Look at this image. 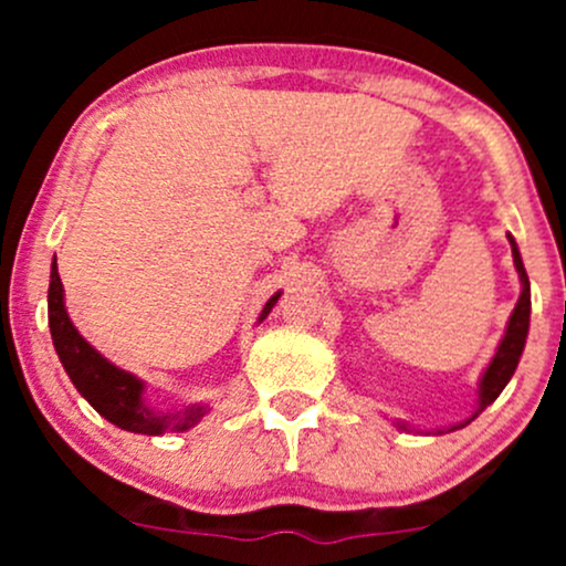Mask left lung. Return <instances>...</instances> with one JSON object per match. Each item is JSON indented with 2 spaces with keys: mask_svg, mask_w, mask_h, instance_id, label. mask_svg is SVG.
<instances>
[{
  "mask_svg": "<svg viewBox=\"0 0 566 566\" xmlns=\"http://www.w3.org/2000/svg\"><path fill=\"white\" fill-rule=\"evenodd\" d=\"M509 242H511L513 265H516L518 282H522V295H518L516 305H513L511 319H509V324H505V335H503V340L497 343L495 356H492V361L486 365L482 378H479V405H476V409H473V415H471V418H465L463 423L437 428V433L458 431V428L469 426L473 418H479V415H482L484 409L497 399L500 391L509 386V380L513 378V373H516V367H518V359H522L524 343H527V333H530V308H532V303H530V276H527V271H524L522 252H518L516 239H513L511 233H509ZM394 426L399 428V431H412V428H409L405 420H396Z\"/></svg>",
  "mask_w": 566,
  "mask_h": 566,
  "instance_id": "obj_1",
  "label": "left lung"
}]
</instances>
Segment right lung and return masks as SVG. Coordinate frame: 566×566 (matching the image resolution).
I'll return each mask as SVG.
<instances>
[{"label":"right lung","mask_w":566,"mask_h":566,"mask_svg":"<svg viewBox=\"0 0 566 566\" xmlns=\"http://www.w3.org/2000/svg\"><path fill=\"white\" fill-rule=\"evenodd\" d=\"M282 292L269 297L263 305L258 324L271 314ZM48 322L50 335H53V346L57 359H61L63 369L74 382V388L84 399L93 405V409L108 423L129 433H146V437H161V433H184L193 428L210 412V405H188L184 409H161L151 407L146 401V380L138 375L127 373V369L116 367L108 361L101 350H95L87 340L80 335V329L71 322L66 311V292H63V282L57 276V261L53 258L50 265V290H48Z\"/></svg>","instance_id":"obj_1"}]
</instances>
